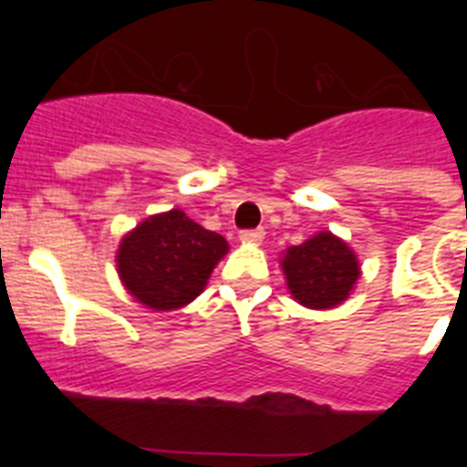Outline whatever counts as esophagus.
<instances>
[{
  "label": "esophagus",
  "instance_id": "esophagus-1",
  "mask_svg": "<svg viewBox=\"0 0 467 467\" xmlns=\"http://www.w3.org/2000/svg\"><path fill=\"white\" fill-rule=\"evenodd\" d=\"M241 241L243 243H253V245H259L264 241V229H247L241 231Z\"/></svg>",
  "mask_w": 467,
  "mask_h": 467
}]
</instances>
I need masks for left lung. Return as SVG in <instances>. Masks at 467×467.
Segmentation results:
<instances>
[{
  "label": "left lung",
  "instance_id": "left-lung-1",
  "mask_svg": "<svg viewBox=\"0 0 467 467\" xmlns=\"http://www.w3.org/2000/svg\"><path fill=\"white\" fill-rule=\"evenodd\" d=\"M287 290L301 306L325 311L344 304L360 278V264L348 243L320 231L280 259Z\"/></svg>",
  "mask_w": 467,
  "mask_h": 467
}]
</instances>
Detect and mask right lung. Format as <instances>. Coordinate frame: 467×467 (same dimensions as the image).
<instances>
[{
	"instance_id": "right-lung-1",
	"label": "right lung",
	"mask_w": 467,
	"mask_h": 467,
	"mask_svg": "<svg viewBox=\"0 0 467 467\" xmlns=\"http://www.w3.org/2000/svg\"><path fill=\"white\" fill-rule=\"evenodd\" d=\"M226 250L224 236L175 208L151 214L128 231L119 245L117 271L140 304L151 311H175L203 292Z\"/></svg>"
}]
</instances>
